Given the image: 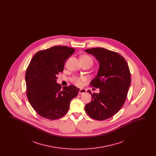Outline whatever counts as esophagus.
<instances>
[{"instance_id": "obj_1", "label": "esophagus", "mask_w": 156, "mask_h": 156, "mask_svg": "<svg viewBox=\"0 0 156 156\" xmlns=\"http://www.w3.org/2000/svg\"><path fill=\"white\" fill-rule=\"evenodd\" d=\"M87 92V90L85 89H80L79 90V94L80 95H82L84 93H85Z\"/></svg>"}]
</instances>
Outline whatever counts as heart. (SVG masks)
<instances>
[{
    "label": "heart",
    "mask_w": 156,
    "mask_h": 156,
    "mask_svg": "<svg viewBox=\"0 0 156 156\" xmlns=\"http://www.w3.org/2000/svg\"><path fill=\"white\" fill-rule=\"evenodd\" d=\"M81 60H86L92 62V59L90 57H89L88 55H83L81 57ZM82 80H85V78H82ZM74 82L76 85H81V79L80 78H75L74 80Z\"/></svg>",
    "instance_id": "obj_1"
}]
</instances>
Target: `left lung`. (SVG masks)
<instances>
[{
    "label": "left lung",
    "instance_id": "1",
    "mask_svg": "<svg viewBox=\"0 0 156 156\" xmlns=\"http://www.w3.org/2000/svg\"><path fill=\"white\" fill-rule=\"evenodd\" d=\"M99 63L96 77L90 85L99 88V94H91L92 100L85 106L87 113L92 119L104 120L118 113L125 102L131 77L126 60L118 52L104 48L85 50Z\"/></svg>",
    "mask_w": 156,
    "mask_h": 156
}]
</instances>
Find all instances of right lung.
Masks as SVG:
<instances>
[{
	"instance_id": "1",
	"label": "right lung",
	"mask_w": 156,
	"mask_h": 156,
	"mask_svg": "<svg viewBox=\"0 0 156 156\" xmlns=\"http://www.w3.org/2000/svg\"><path fill=\"white\" fill-rule=\"evenodd\" d=\"M75 49L67 46H54L39 51L31 59L25 80L26 95L37 114L45 119L55 120L64 116L71 101L80 89L74 85L61 86L57 83V75L63 72L67 59Z\"/></svg>"
}]
</instances>
